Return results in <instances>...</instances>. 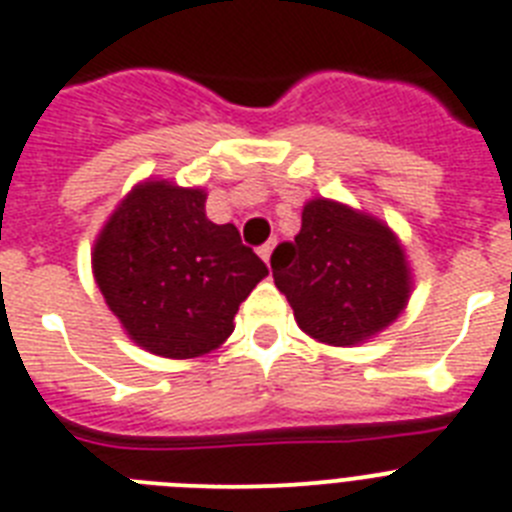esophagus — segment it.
<instances>
[{
	"instance_id": "34e87169",
	"label": "esophagus",
	"mask_w": 512,
	"mask_h": 512,
	"mask_svg": "<svg viewBox=\"0 0 512 512\" xmlns=\"http://www.w3.org/2000/svg\"><path fill=\"white\" fill-rule=\"evenodd\" d=\"M273 247H276V239H270V242H265L263 247L257 249V252H260V257H263L265 263H270V255H273Z\"/></svg>"
}]
</instances>
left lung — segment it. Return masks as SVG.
I'll return each mask as SVG.
<instances>
[{
  "label": "left lung",
  "mask_w": 512,
  "mask_h": 512,
  "mask_svg": "<svg viewBox=\"0 0 512 512\" xmlns=\"http://www.w3.org/2000/svg\"><path fill=\"white\" fill-rule=\"evenodd\" d=\"M270 257L273 281L289 299L299 328L334 347L371 339L402 313L410 273L397 236L352 207L313 199L294 242Z\"/></svg>",
  "instance_id": "left-lung-1"
}]
</instances>
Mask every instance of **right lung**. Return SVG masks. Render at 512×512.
Returning a JSON list of instances; mask_svg holds the SVG:
<instances>
[{
    "label": "right lung",
    "mask_w": 512,
    "mask_h": 512,
    "mask_svg": "<svg viewBox=\"0 0 512 512\" xmlns=\"http://www.w3.org/2000/svg\"><path fill=\"white\" fill-rule=\"evenodd\" d=\"M207 194L168 181L139 184L94 244V278L139 347L162 357L213 352L268 268L234 223L205 215Z\"/></svg>",
    "instance_id": "obj_1"
}]
</instances>
